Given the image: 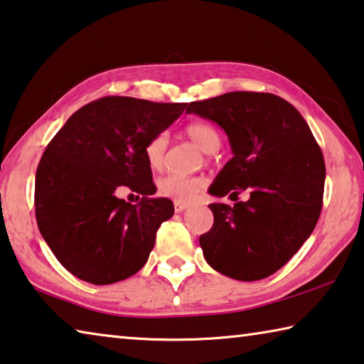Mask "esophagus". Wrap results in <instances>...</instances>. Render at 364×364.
Listing matches in <instances>:
<instances>
[{
	"label": "esophagus",
	"mask_w": 364,
	"mask_h": 364,
	"mask_svg": "<svg viewBox=\"0 0 364 364\" xmlns=\"http://www.w3.org/2000/svg\"><path fill=\"white\" fill-rule=\"evenodd\" d=\"M187 208H188V205L182 203V201H174V211H176V213H182V211H186Z\"/></svg>",
	"instance_id": "34e87169"
}]
</instances>
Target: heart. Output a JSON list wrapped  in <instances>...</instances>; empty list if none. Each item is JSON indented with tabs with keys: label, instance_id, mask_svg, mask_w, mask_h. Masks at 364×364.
Listing matches in <instances>:
<instances>
[{
	"label": "heart",
	"instance_id": "b5f03b06",
	"mask_svg": "<svg viewBox=\"0 0 364 364\" xmlns=\"http://www.w3.org/2000/svg\"><path fill=\"white\" fill-rule=\"evenodd\" d=\"M186 134L201 151L214 153L221 145V139L216 129L206 122H192L186 129ZM166 146H168V136L164 134L154 135L145 146V159L150 168L159 169L163 166ZM205 178L198 176H182L176 172H169L158 181L159 195L168 196L176 201L188 203L195 200L201 190L205 188Z\"/></svg>",
	"mask_w": 364,
	"mask_h": 364
}]
</instances>
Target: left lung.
<instances>
[{"mask_svg":"<svg viewBox=\"0 0 364 364\" xmlns=\"http://www.w3.org/2000/svg\"><path fill=\"white\" fill-rule=\"evenodd\" d=\"M188 114L228 135L234 156L208 192L223 198L248 190V201L211 203L214 223L200 235L213 269L259 281L281 269L308 240L323 208L326 164L301 114L272 93L230 92L193 101Z\"/></svg>","mask_w":364,"mask_h":364,"instance_id":"8db88e82","label":"left lung"}]
</instances>
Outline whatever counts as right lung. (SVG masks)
<instances>
[{
    "instance_id": "add662e5",
    "label": "right lung",
    "mask_w": 364,
    "mask_h": 364,
    "mask_svg": "<svg viewBox=\"0 0 364 364\" xmlns=\"http://www.w3.org/2000/svg\"><path fill=\"white\" fill-rule=\"evenodd\" d=\"M187 103L105 97L75 111L48 143L35 176V216L59 263L95 285L139 272L161 223L174 214L156 192L145 146L164 132ZM122 185L140 204L117 199Z\"/></svg>"
}]
</instances>
